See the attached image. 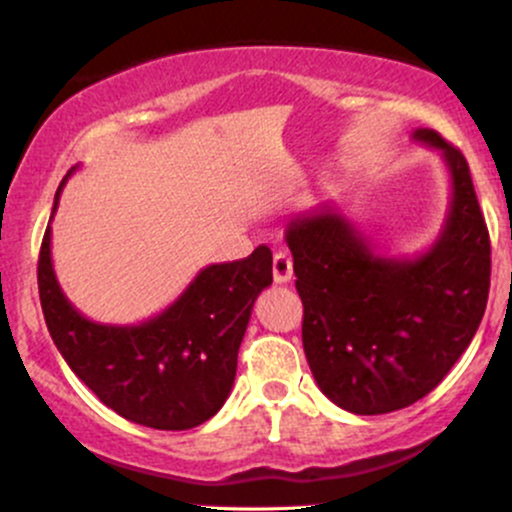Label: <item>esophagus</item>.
<instances>
[{"instance_id": "obj_1", "label": "esophagus", "mask_w": 512, "mask_h": 512, "mask_svg": "<svg viewBox=\"0 0 512 512\" xmlns=\"http://www.w3.org/2000/svg\"><path fill=\"white\" fill-rule=\"evenodd\" d=\"M272 274L276 284H289L293 276V260L289 252H276L272 262Z\"/></svg>"}]
</instances>
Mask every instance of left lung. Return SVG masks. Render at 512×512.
<instances>
[{
    "mask_svg": "<svg viewBox=\"0 0 512 512\" xmlns=\"http://www.w3.org/2000/svg\"><path fill=\"white\" fill-rule=\"evenodd\" d=\"M414 139L440 151L452 190L443 231L419 257L378 255L332 204L286 228L305 358L317 387L351 414L426 397L472 342L489 301V228L467 161L433 129Z\"/></svg>",
    "mask_w": 512,
    "mask_h": 512,
    "instance_id": "8db88e82",
    "label": "left lung"
}]
</instances>
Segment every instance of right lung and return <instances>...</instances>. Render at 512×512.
<instances>
[{
  "instance_id": "obj_1",
  "label": "right lung",
  "mask_w": 512,
  "mask_h": 512,
  "mask_svg": "<svg viewBox=\"0 0 512 512\" xmlns=\"http://www.w3.org/2000/svg\"><path fill=\"white\" fill-rule=\"evenodd\" d=\"M72 173L74 168L67 178ZM269 284L272 250L260 245L245 260L204 267L178 301L151 320L129 327L98 325L81 315L57 284L50 226L40 245V305L67 366L105 407L158 431H187L223 407L236 380L252 305Z\"/></svg>"
}]
</instances>
